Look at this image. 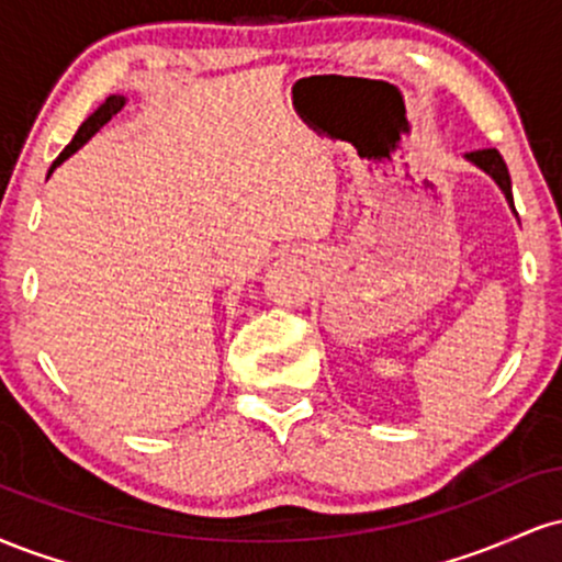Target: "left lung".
Segmentation results:
<instances>
[{
  "mask_svg": "<svg viewBox=\"0 0 562 562\" xmlns=\"http://www.w3.org/2000/svg\"><path fill=\"white\" fill-rule=\"evenodd\" d=\"M468 160H473V164L479 166V169H483L486 173H492L494 182L502 187V192H505L507 203L513 205V211H515L513 184H509V171H507L505 158L499 156V150H494V147H486V150H473V153H468Z\"/></svg>",
  "mask_w": 562,
  "mask_h": 562,
  "instance_id": "1",
  "label": "left lung"
}]
</instances>
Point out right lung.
Segmentation results:
<instances>
[{
	"mask_svg": "<svg viewBox=\"0 0 562 562\" xmlns=\"http://www.w3.org/2000/svg\"><path fill=\"white\" fill-rule=\"evenodd\" d=\"M124 97H119V94H111V97H108V100L105 102H102V105L100 108H97V111L92 113V115H89V119L87 121H83V124L79 126V132H76V137L74 139H70V145L66 147V150H63L60 153V156H57V160H55V164H53V169H49V171H55L57 169V166H60L63 164V160H66L68 156H74V153L76 150H79V147L83 145V142H87L89 137H92V134L94 132H100V128L102 126H105L108 124V121H111L113 119V115L115 113H119L121 111V108H124Z\"/></svg>",
	"mask_w": 562,
	"mask_h": 562,
	"instance_id": "add662e5",
	"label": "right lung"
}]
</instances>
